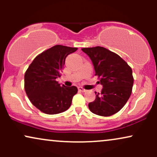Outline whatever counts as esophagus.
Segmentation results:
<instances>
[{"label":"esophagus","mask_w":157,"mask_h":157,"mask_svg":"<svg viewBox=\"0 0 157 157\" xmlns=\"http://www.w3.org/2000/svg\"><path fill=\"white\" fill-rule=\"evenodd\" d=\"M78 90H79V91H80V92H86V90L83 89L82 87H78Z\"/></svg>","instance_id":"esophagus-1"}]
</instances>
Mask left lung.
Here are the masks:
<instances>
[{"instance_id":"1","label":"left lung","mask_w":157,"mask_h":157,"mask_svg":"<svg viewBox=\"0 0 157 157\" xmlns=\"http://www.w3.org/2000/svg\"><path fill=\"white\" fill-rule=\"evenodd\" d=\"M81 49L92 61L95 75L103 86L101 93L95 92L96 99L89 102V110L102 117L117 113L125 105L132 92V69L122 57L104 47Z\"/></svg>"}]
</instances>
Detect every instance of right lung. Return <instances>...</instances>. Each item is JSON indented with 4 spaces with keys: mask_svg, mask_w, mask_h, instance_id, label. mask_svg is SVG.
<instances>
[{
    "mask_svg": "<svg viewBox=\"0 0 157 157\" xmlns=\"http://www.w3.org/2000/svg\"><path fill=\"white\" fill-rule=\"evenodd\" d=\"M77 48L56 45L34 59L25 72L24 89L30 102L46 114H57L71 106L76 86H60L56 79L61 77L66 57Z\"/></svg>",
    "mask_w": 157,
    "mask_h": 157,
    "instance_id": "right-lung-1",
    "label": "right lung"
}]
</instances>
